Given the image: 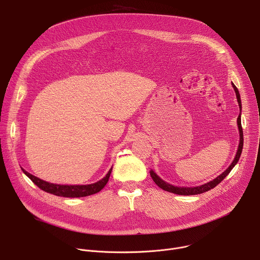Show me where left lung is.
<instances>
[{
  "label": "left lung",
  "mask_w": 260,
  "mask_h": 260,
  "mask_svg": "<svg viewBox=\"0 0 260 260\" xmlns=\"http://www.w3.org/2000/svg\"><path fill=\"white\" fill-rule=\"evenodd\" d=\"M233 86H234V89L236 91L238 103H239L240 110H241L242 103H241V98H240L239 90H238V88L236 87V85L234 83H233ZM238 126H239V132H240V144H239L237 155H236L234 161L232 162V165L229 167V169H226V171H224L223 173H222L220 176H218L216 179H214L213 181H210V182L202 185V186H197V187H177V186H174V185H171V184L165 182L164 180H161L153 171H150L151 178L153 179V181L155 182V184L157 185V186H159L161 189H164L166 191H169V192H172V193H175V194H179V196H194V194H200V193H204V192L209 191L210 189L216 187L217 185L230 174V172L233 170V168L239 161V159L241 157V154H242L243 145H244V137H243L242 123H241V112H240V115L238 117Z\"/></svg>",
  "instance_id": "1"
}]
</instances>
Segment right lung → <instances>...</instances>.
Instances as JSON below:
<instances>
[{"label":"right lung","mask_w":260,"mask_h":260,"mask_svg":"<svg viewBox=\"0 0 260 260\" xmlns=\"http://www.w3.org/2000/svg\"><path fill=\"white\" fill-rule=\"evenodd\" d=\"M23 173L38 186L40 189L57 196V197H63V198H82V197H87L91 196L94 193H98L101 191L105 185L109 181V177L111 175V172H112V168L110 169L106 177H104L102 180L93 183V184H88V185H59V184H52L48 183L46 181H43L39 178H37L32 176L31 174L27 173L26 171L22 170Z\"/></svg>","instance_id":"right-lung-1"}]
</instances>
